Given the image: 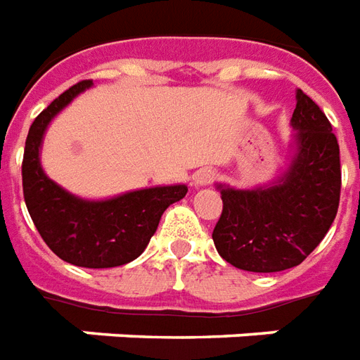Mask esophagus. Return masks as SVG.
I'll use <instances>...</instances> for the list:
<instances>
[{"label": "esophagus", "mask_w": 360, "mask_h": 360, "mask_svg": "<svg viewBox=\"0 0 360 360\" xmlns=\"http://www.w3.org/2000/svg\"><path fill=\"white\" fill-rule=\"evenodd\" d=\"M217 180V172L211 169H201L193 174V184L198 188H203V186H211L212 182Z\"/></svg>", "instance_id": "1"}]
</instances>
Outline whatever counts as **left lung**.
Here are the masks:
<instances>
[{
	"label": "left lung",
	"mask_w": 360,
	"mask_h": 360,
	"mask_svg": "<svg viewBox=\"0 0 360 360\" xmlns=\"http://www.w3.org/2000/svg\"><path fill=\"white\" fill-rule=\"evenodd\" d=\"M291 159L270 184L240 190L217 184L222 214L212 230L219 255L236 269L280 272L313 253L340 205V146L326 115L295 91Z\"/></svg>",
	"instance_id": "left-lung-1"
}]
</instances>
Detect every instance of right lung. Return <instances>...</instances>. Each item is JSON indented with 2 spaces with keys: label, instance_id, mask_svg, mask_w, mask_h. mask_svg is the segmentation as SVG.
<instances>
[{
  "label": "right lung",
  "instance_id": "right-lung-1",
  "mask_svg": "<svg viewBox=\"0 0 360 360\" xmlns=\"http://www.w3.org/2000/svg\"><path fill=\"white\" fill-rule=\"evenodd\" d=\"M88 88L91 80L78 82L36 117L25 146L22 191L34 224L55 255L75 266L111 269L143 253L162 212L186 198L188 186H155L109 199H84L47 176L40 161L47 126Z\"/></svg>",
  "mask_w": 360,
  "mask_h": 360
}]
</instances>
